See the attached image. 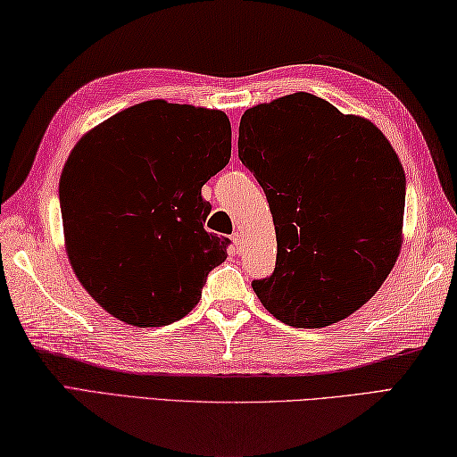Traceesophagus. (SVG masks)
Returning <instances> with one entry per match:
<instances>
[{
    "mask_svg": "<svg viewBox=\"0 0 457 457\" xmlns=\"http://www.w3.org/2000/svg\"><path fill=\"white\" fill-rule=\"evenodd\" d=\"M241 238H243V235H241V233H233V237H230V241L235 243L237 249H238V245H241Z\"/></svg>",
    "mask_w": 457,
    "mask_h": 457,
    "instance_id": "34e87169",
    "label": "esophagus"
}]
</instances>
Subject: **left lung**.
I'll use <instances>...</instances> for the list:
<instances>
[{
    "mask_svg": "<svg viewBox=\"0 0 457 457\" xmlns=\"http://www.w3.org/2000/svg\"><path fill=\"white\" fill-rule=\"evenodd\" d=\"M238 158L275 222V270L253 281L269 313L319 329L363 307L399 257L405 211L403 166L379 128L297 92L245 112Z\"/></svg>",
    "mask_w": 457,
    "mask_h": 457,
    "instance_id": "8db88e82",
    "label": "left lung"
}]
</instances>
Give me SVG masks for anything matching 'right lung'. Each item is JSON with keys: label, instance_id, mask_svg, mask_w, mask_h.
Listing matches in <instances>:
<instances>
[{"label": "right lung", "instance_id": "1", "mask_svg": "<svg viewBox=\"0 0 457 457\" xmlns=\"http://www.w3.org/2000/svg\"><path fill=\"white\" fill-rule=\"evenodd\" d=\"M230 160L224 112L150 100L82 136L60 180L70 265L120 321L160 327L188 315L228 238L206 233L204 182Z\"/></svg>", "mask_w": 457, "mask_h": 457}]
</instances>
